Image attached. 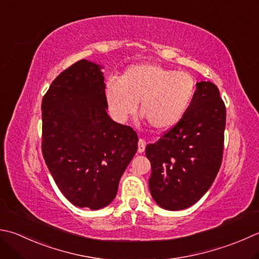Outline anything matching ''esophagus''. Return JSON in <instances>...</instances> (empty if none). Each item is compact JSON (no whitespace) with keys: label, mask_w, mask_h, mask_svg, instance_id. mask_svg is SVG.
Listing matches in <instances>:
<instances>
[{"label":"esophagus","mask_w":259,"mask_h":259,"mask_svg":"<svg viewBox=\"0 0 259 259\" xmlns=\"http://www.w3.org/2000/svg\"><path fill=\"white\" fill-rule=\"evenodd\" d=\"M145 147H146L145 140H144V139H139V141H138V153H139V154L144 153V151H145Z\"/></svg>","instance_id":"obj_1"}]
</instances>
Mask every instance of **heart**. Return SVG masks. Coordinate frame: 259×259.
I'll return each instance as SVG.
<instances>
[{
	"label": "heart",
	"instance_id": "obj_1",
	"mask_svg": "<svg viewBox=\"0 0 259 259\" xmlns=\"http://www.w3.org/2000/svg\"><path fill=\"white\" fill-rule=\"evenodd\" d=\"M196 84L190 74L156 64H137L124 70L120 79L105 84L109 111L123 122L137 109L156 130H168L180 122L194 98Z\"/></svg>",
	"mask_w": 259,
	"mask_h": 259
}]
</instances>
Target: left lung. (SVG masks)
<instances>
[{
  "label": "left lung",
  "mask_w": 259,
  "mask_h": 259,
  "mask_svg": "<svg viewBox=\"0 0 259 259\" xmlns=\"http://www.w3.org/2000/svg\"><path fill=\"white\" fill-rule=\"evenodd\" d=\"M226 106L211 82L196 83L194 98L180 122L146 147L149 190L160 207L183 210L213 183L224 154Z\"/></svg>",
  "instance_id": "left-lung-1"
}]
</instances>
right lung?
Masks as SVG:
<instances>
[{"label": "right lung", "mask_w": 259, "mask_h": 259, "mask_svg": "<svg viewBox=\"0 0 259 259\" xmlns=\"http://www.w3.org/2000/svg\"><path fill=\"white\" fill-rule=\"evenodd\" d=\"M82 59L60 73L42 99V155L60 192L78 207L99 210L116 195L138 149V136L106 113L104 76Z\"/></svg>", "instance_id": "add662e5"}]
</instances>
